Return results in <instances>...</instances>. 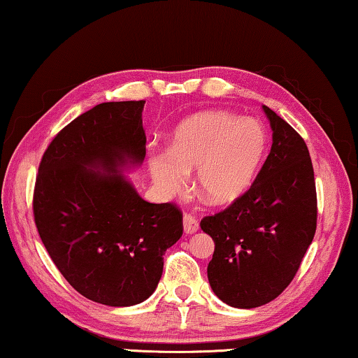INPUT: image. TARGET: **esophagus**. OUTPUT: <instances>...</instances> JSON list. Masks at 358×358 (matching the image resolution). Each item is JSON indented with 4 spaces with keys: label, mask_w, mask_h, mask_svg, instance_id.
<instances>
[{
    "label": "esophagus",
    "mask_w": 358,
    "mask_h": 358,
    "mask_svg": "<svg viewBox=\"0 0 358 358\" xmlns=\"http://www.w3.org/2000/svg\"><path fill=\"white\" fill-rule=\"evenodd\" d=\"M198 229H200V224H198L196 217L194 216V214L185 213L184 214V232L185 234H195Z\"/></svg>",
    "instance_id": "esophagus-1"
}]
</instances>
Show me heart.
Returning a JSON list of instances; mask_svg holds the SVG:
<instances>
[{"label":"heart","mask_w":358,"mask_h":358,"mask_svg":"<svg viewBox=\"0 0 358 358\" xmlns=\"http://www.w3.org/2000/svg\"><path fill=\"white\" fill-rule=\"evenodd\" d=\"M267 133L252 118L205 110L176 126L169 150L148 155V171L163 195H179L196 169V189L211 205H229L250 189L266 155Z\"/></svg>","instance_id":"1"}]
</instances>
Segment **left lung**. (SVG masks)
<instances>
[{
  "mask_svg": "<svg viewBox=\"0 0 358 358\" xmlns=\"http://www.w3.org/2000/svg\"><path fill=\"white\" fill-rule=\"evenodd\" d=\"M272 148L255 182L201 229L214 240L208 280L225 304L252 309L293 282L317 229V190L306 142L266 106Z\"/></svg>",
  "mask_w": 358,
  "mask_h": 358,
  "instance_id": "1",
  "label": "left lung"
}]
</instances>
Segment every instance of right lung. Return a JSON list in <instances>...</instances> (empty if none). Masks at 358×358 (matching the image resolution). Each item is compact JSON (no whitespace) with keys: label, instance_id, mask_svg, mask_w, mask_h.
Returning a JSON list of instances; mask_svg holds the SVG:
<instances>
[{"label":"right lung","instance_id":"obj_1","mask_svg":"<svg viewBox=\"0 0 358 358\" xmlns=\"http://www.w3.org/2000/svg\"><path fill=\"white\" fill-rule=\"evenodd\" d=\"M144 103H99L60 129L33 190L38 234L59 272L85 298L112 307L155 291L163 255L184 230L179 206L145 201L118 174L145 157Z\"/></svg>","mask_w":358,"mask_h":358}]
</instances>
